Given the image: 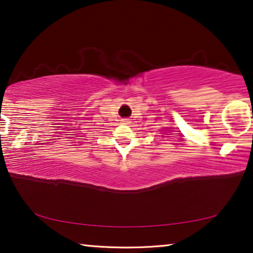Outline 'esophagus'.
Masks as SVG:
<instances>
[{
    "label": "esophagus",
    "mask_w": 253,
    "mask_h": 253,
    "mask_svg": "<svg viewBox=\"0 0 253 253\" xmlns=\"http://www.w3.org/2000/svg\"><path fill=\"white\" fill-rule=\"evenodd\" d=\"M121 122H122V124H124V125H127V124L130 123V121L128 118H123Z\"/></svg>",
    "instance_id": "34e87169"
}]
</instances>
